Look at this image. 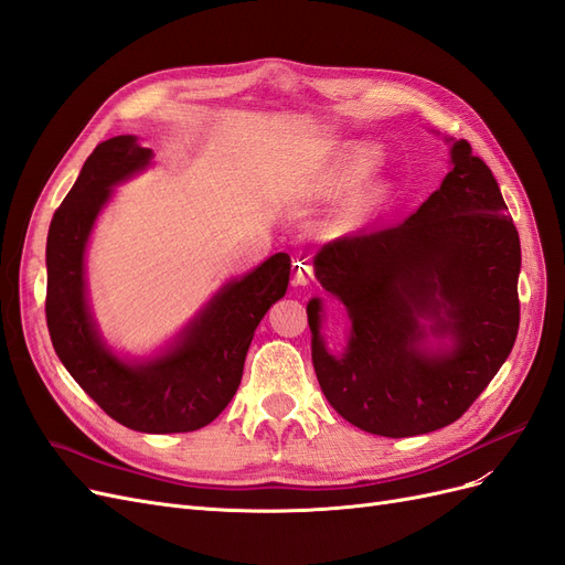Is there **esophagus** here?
<instances>
[{"instance_id": "esophagus-1", "label": "esophagus", "mask_w": 565, "mask_h": 565, "mask_svg": "<svg viewBox=\"0 0 565 565\" xmlns=\"http://www.w3.org/2000/svg\"><path fill=\"white\" fill-rule=\"evenodd\" d=\"M316 280V270L309 259L295 264V285H311Z\"/></svg>"}]
</instances>
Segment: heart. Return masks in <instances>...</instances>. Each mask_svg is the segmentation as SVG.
Segmentation results:
<instances>
[{
	"instance_id": "b5f03b06",
	"label": "heart",
	"mask_w": 565,
	"mask_h": 565,
	"mask_svg": "<svg viewBox=\"0 0 565 565\" xmlns=\"http://www.w3.org/2000/svg\"><path fill=\"white\" fill-rule=\"evenodd\" d=\"M377 158H380L377 150H372V148H358V150H353L351 156H349V160H347V164H344L347 174L353 177V179L370 174L372 169H374V164H377Z\"/></svg>"
}]
</instances>
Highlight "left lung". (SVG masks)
Segmentation results:
<instances>
[{
    "label": "left lung",
    "instance_id": "8db88e82",
    "mask_svg": "<svg viewBox=\"0 0 565 565\" xmlns=\"http://www.w3.org/2000/svg\"><path fill=\"white\" fill-rule=\"evenodd\" d=\"M450 160L438 191L403 224L341 235L313 259L351 318L349 347L334 358L320 334L322 301L306 306L316 377L367 434L407 438L457 422L519 334V231L469 141H455ZM429 333L450 335L451 347L429 350Z\"/></svg>",
    "mask_w": 565,
    "mask_h": 565
}]
</instances>
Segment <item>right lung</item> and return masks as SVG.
<instances>
[{
	"instance_id": "1",
	"label": "right lung",
	"mask_w": 565,
	"mask_h": 565,
	"mask_svg": "<svg viewBox=\"0 0 565 565\" xmlns=\"http://www.w3.org/2000/svg\"><path fill=\"white\" fill-rule=\"evenodd\" d=\"M150 158L136 136H115L84 162L49 226L46 328L65 370L108 417L143 434H185L214 422L235 396L256 324L285 297L292 264L278 252L228 282L158 358L127 363L110 353L87 306L84 249L110 188Z\"/></svg>"
}]
</instances>
